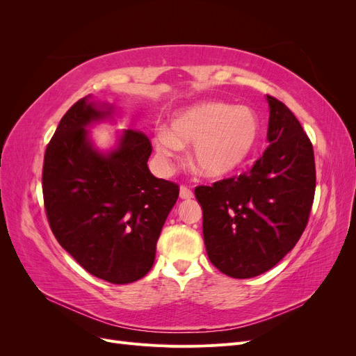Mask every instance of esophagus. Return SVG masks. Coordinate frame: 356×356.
Returning a JSON list of instances; mask_svg holds the SVG:
<instances>
[{"label":"esophagus","instance_id":"obj_1","mask_svg":"<svg viewBox=\"0 0 356 356\" xmlns=\"http://www.w3.org/2000/svg\"><path fill=\"white\" fill-rule=\"evenodd\" d=\"M193 191L188 188V187H186V186H181L179 187V197L181 199H193Z\"/></svg>","mask_w":356,"mask_h":356}]
</instances>
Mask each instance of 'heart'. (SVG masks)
Returning <instances> with one entry per match:
<instances>
[{
    "mask_svg": "<svg viewBox=\"0 0 356 356\" xmlns=\"http://www.w3.org/2000/svg\"><path fill=\"white\" fill-rule=\"evenodd\" d=\"M260 138V120L248 106L203 102L178 111L170 127H160L154 148L166 165L191 147V165L204 178L232 175L251 157Z\"/></svg>",
    "mask_w": 356,
    "mask_h": 356,
    "instance_id": "b5f03b06",
    "label": "heart"
}]
</instances>
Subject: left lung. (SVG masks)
Listing matches in <instances>:
<instances>
[{"mask_svg": "<svg viewBox=\"0 0 356 356\" xmlns=\"http://www.w3.org/2000/svg\"><path fill=\"white\" fill-rule=\"evenodd\" d=\"M267 102L268 147L252 169L195 190L209 260L236 279L270 270L293 250L315 196L310 139L285 104L268 95Z\"/></svg>", "mask_w": 356, "mask_h": 356, "instance_id": "left-lung-1", "label": "left lung"}]
</instances>
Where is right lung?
<instances>
[{
    "label": "right lung",
    "instance_id": "1",
    "mask_svg": "<svg viewBox=\"0 0 356 356\" xmlns=\"http://www.w3.org/2000/svg\"><path fill=\"white\" fill-rule=\"evenodd\" d=\"M104 120H114V106L92 96L62 117L46 148L42 196L63 250L90 275L122 285L152 270L179 188L149 172L153 148L143 132L124 129L114 148H96L88 127Z\"/></svg>",
    "mask_w": 356,
    "mask_h": 356
}]
</instances>
